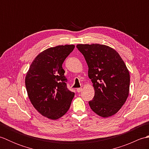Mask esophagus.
<instances>
[{"instance_id": "esophagus-1", "label": "esophagus", "mask_w": 149, "mask_h": 149, "mask_svg": "<svg viewBox=\"0 0 149 149\" xmlns=\"http://www.w3.org/2000/svg\"><path fill=\"white\" fill-rule=\"evenodd\" d=\"M82 91H83V88H77V91L78 93H80V92H81Z\"/></svg>"}]
</instances>
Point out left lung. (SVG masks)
I'll return each mask as SVG.
<instances>
[{
    "mask_svg": "<svg viewBox=\"0 0 149 149\" xmlns=\"http://www.w3.org/2000/svg\"><path fill=\"white\" fill-rule=\"evenodd\" d=\"M76 47L86 59L88 77L94 87V97L88 102L91 109L105 118L115 115L129 95L130 75L125 63L108 46L93 43Z\"/></svg>",
    "mask_w": 149,
    "mask_h": 149,
    "instance_id": "1",
    "label": "left lung"
}]
</instances>
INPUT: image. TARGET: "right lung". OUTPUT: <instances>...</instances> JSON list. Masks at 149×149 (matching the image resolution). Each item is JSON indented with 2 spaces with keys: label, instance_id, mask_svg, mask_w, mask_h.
<instances>
[{
  "label": "right lung",
  "instance_id": "1",
  "mask_svg": "<svg viewBox=\"0 0 149 149\" xmlns=\"http://www.w3.org/2000/svg\"><path fill=\"white\" fill-rule=\"evenodd\" d=\"M74 45L50 47L40 53L28 70L25 83L34 108L47 118L56 120L68 111L75 93L66 86L62 65Z\"/></svg>",
  "mask_w": 149,
  "mask_h": 149
}]
</instances>
